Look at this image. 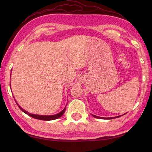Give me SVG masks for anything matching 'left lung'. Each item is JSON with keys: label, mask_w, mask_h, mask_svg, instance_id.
Listing matches in <instances>:
<instances>
[{"label": "left lung", "mask_w": 152, "mask_h": 152, "mask_svg": "<svg viewBox=\"0 0 152 152\" xmlns=\"http://www.w3.org/2000/svg\"><path fill=\"white\" fill-rule=\"evenodd\" d=\"M93 117H95V118H99V119H113V118H119V117H120L121 115H119V116H117V117H112V118H101V117H98V116H96V115H93Z\"/></svg>", "instance_id": "obj_1"}]
</instances>
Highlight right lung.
<instances>
[{
  "mask_svg": "<svg viewBox=\"0 0 152 152\" xmlns=\"http://www.w3.org/2000/svg\"><path fill=\"white\" fill-rule=\"evenodd\" d=\"M17 103V102H16ZM18 104V103H17ZM19 106V108H20L21 110L24 113H25L26 114H28L29 116H31V117L33 118L34 119H40V120H44V121H50V120H53V119H57L59 118L60 117H61L63 115V114L64 113V112H65V110H66V107L64 108L62 111H61L60 113H59V114H57L56 115H36V114H30V113H28L26 111H25L23 109L21 108L20 106Z\"/></svg>",
  "mask_w": 152,
  "mask_h": 152,
  "instance_id": "obj_1",
  "label": "right lung"
}]
</instances>
